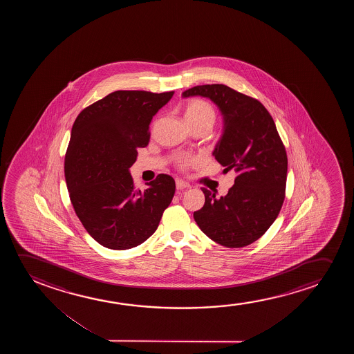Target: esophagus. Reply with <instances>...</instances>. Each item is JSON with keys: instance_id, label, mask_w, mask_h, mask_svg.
<instances>
[{"instance_id": "esophagus-1", "label": "esophagus", "mask_w": 354, "mask_h": 354, "mask_svg": "<svg viewBox=\"0 0 354 354\" xmlns=\"http://www.w3.org/2000/svg\"><path fill=\"white\" fill-rule=\"evenodd\" d=\"M189 189V184H187V183H185V181H183V180H176V189H179V191H183V189Z\"/></svg>"}]
</instances>
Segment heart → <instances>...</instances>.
Returning <instances> with one entry per match:
<instances>
[{
	"label": "heart",
	"mask_w": 354,
	"mask_h": 354,
	"mask_svg": "<svg viewBox=\"0 0 354 354\" xmlns=\"http://www.w3.org/2000/svg\"><path fill=\"white\" fill-rule=\"evenodd\" d=\"M185 118L189 124H198V123H208L213 126L215 121V111L213 106L209 102L201 100V99H194L189 100L185 105ZM194 157H180L178 160V165L180 168H187L189 165L196 162Z\"/></svg>",
	"instance_id": "b5f03b06"
}]
</instances>
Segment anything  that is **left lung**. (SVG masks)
<instances>
[{
  "label": "left lung",
  "mask_w": 354,
  "mask_h": 354,
  "mask_svg": "<svg viewBox=\"0 0 354 354\" xmlns=\"http://www.w3.org/2000/svg\"><path fill=\"white\" fill-rule=\"evenodd\" d=\"M209 97L223 116L214 150L223 171L237 173L228 194L202 189L203 208L194 212L199 228L226 248L247 247L274 223L286 198L288 157L270 112L261 102L225 84L189 88L183 97Z\"/></svg>",
  "instance_id": "8db88e82"
}]
</instances>
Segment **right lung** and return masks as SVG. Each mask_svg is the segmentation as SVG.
<instances>
[{"label": "right lung", "mask_w": 354, "mask_h": 354, "mask_svg": "<svg viewBox=\"0 0 354 354\" xmlns=\"http://www.w3.org/2000/svg\"><path fill=\"white\" fill-rule=\"evenodd\" d=\"M174 92L116 91L80 112L71 129L64 171L75 213L102 247L126 250L155 232L175 194L170 175L145 191L129 173L138 149L150 141V123Z\"/></svg>", "instance_id": "1"}]
</instances>
